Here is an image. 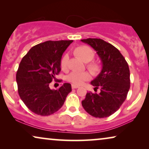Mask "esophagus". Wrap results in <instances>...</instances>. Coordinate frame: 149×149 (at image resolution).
I'll list each match as a JSON object with an SVG mask.
<instances>
[{
    "instance_id": "obj_1",
    "label": "esophagus",
    "mask_w": 149,
    "mask_h": 149,
    "mask_svg": "<svg viewBox=\"0 0 149 149\" xmlns=\"http://www.w3.org/2000/svg\"><path fill=\"white\" fill-rule=\"evenodd\" d=\"M79 86H78V85H72V89H77L79 88Z\"/></svg>"
}]
</instances>
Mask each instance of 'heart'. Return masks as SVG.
<instances>
[{
	"instance_id": "obj_1",
	"label": "heart",
	"mask_w": 149,
	"mask_h": 149,
	"mask_svg": "<svg viewBox=\"0 0 149 149\" xmlns=\"http://www.w3.org/2000/svg\"><path fill=\"white\" fill-rule=\"evenodd\" d=\"M75 54L79 58H80L85 62H89L93 58V52L90 47L87 46H81L77 47L74 51ZM69 55L65 54L61 60V67L62 70H66L68 68ZM91 70L95 71L97 70V66L94 64L89 66ZM91 79V74L89 72H79V71H72L68 76V81L73 84L81 85L85 81H89Z\"/></svg>"
}]
</instances>
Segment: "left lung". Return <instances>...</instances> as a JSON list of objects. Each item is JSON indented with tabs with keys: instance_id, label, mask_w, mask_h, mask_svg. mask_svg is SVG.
Wrapping results in <instances>:
<instances>
[{
	"instance_id": "left-lung-1",
	"label": "left lung",
	"mask_w": 149,
	"mask_h": 149,
	"mask_svg": "<svg viewBox=\"0 0 149 149\" xmlns=\"http://www.w3.org/2000/svg\"><path fill=\"white\" fill-rule=\"evenodd\" d=\"M81 41L90 45L100 59L102 70L91 81L100 93L87 92L82 106L89 115L97 118L107 117L115 113L125 100L130 87L129 66L115 47L100 38H87Z\"/></svg>"
}]
</instances>
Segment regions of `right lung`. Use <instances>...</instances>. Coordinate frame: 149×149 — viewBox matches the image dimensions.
Instances as JSON below:
<instances>
[{
  "mask_svg": "<svg viewBox=\"0 0 149 149\" xmlns=\"http://www.w3.org/2000/svg\"><path fill=\"white\" fill-rule=\"evenodd\" d=\"M73 42L58 40L42 42L32 47L22 58L16 74L18 93L26 107L34 113L48 116L58 111L72 91L70 83L58 89L49 84L61 70L63 53Z\"/></svg>",
  "mask_w": 149,
  "mask_h": 149,
  "instance_id": "obj_1",
  "label": "right lung"
}]
</instances>
